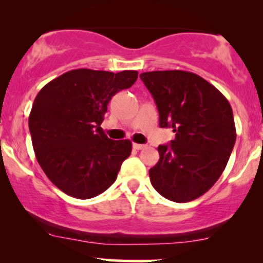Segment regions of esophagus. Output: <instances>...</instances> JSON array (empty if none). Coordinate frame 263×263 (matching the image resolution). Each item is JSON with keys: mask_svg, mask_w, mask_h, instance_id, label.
<instances>
[{"mask_svg": "<svg viewBox=\"0 0 263 263\" xmlns=\"http://www.w3.org/2000/svg\"><path fill=\"white\" fill-rule=\"evenodd\" d=\"M134 148L135 149H143V148H146V144H141V143H134Z\"/></svg>", "mask_w": 263, "mask_h": 263, "instance_id": "1", "label": "esophagus"}]
</instances>
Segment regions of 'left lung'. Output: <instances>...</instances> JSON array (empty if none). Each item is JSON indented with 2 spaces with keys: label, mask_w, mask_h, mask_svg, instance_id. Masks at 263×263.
I'll list each match as a JSON object with an SVG mask.
<instances>
[{
  "label": "left lung",
  "mask_w": 263,
  "mask_h": 263,
  "mask_svg": "<svg viewBox=\"0 0 263 263\" xmlns=\"http://www.w3.org/2000/svg\"><path fill=\"white\" fill-rule=\"evenodd\" d=\"M140 78L155 99L159 126L176 132L171 144L158 147L151 183L172 201L194 200L216 183L230 158L236 141L232 108L215 86L190 71H148Z\"/></svg>",
  "instance_id": "left-lung-1"
}]
</instances>
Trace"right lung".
<instances>
[{
    "mask_svg": "<svg viewBox=\"0 0 263 263\" xmlns=\"http://www.w3.org/2000/svg\"><path fill=\"white\" fill-rule=\"evenodd\" d=\"M136 70L74 69L35 96L28 125L39 165L57 188L78 199L101 194L131 155L129 140H110L100 127L116 92L137 80Z\"/></svg>",
    "mask_w": 263,
    "mask_h": 263,
    "instance_id": "right-lung-1",
    "label": "right lung"
}]
</instances>
